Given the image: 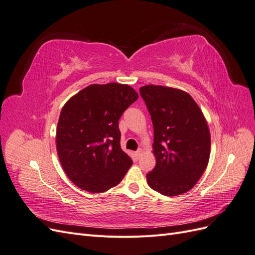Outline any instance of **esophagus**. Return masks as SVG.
<instances>
[{"label": "esophagus", "instance_id": "1", "mask_svg": "<svg viewBox=\"0 0 255 255\" xmlns=\"http://www.w3.org/2000/svg\"><path fill=\"white\" fill-rule=\"evenodd\" d=\"M142 150L141 149H139V150H137L136 152H135V156L138 158V157H140V155H141V154H142Z\"/></svg>", "mask_w": 255, "mask_h": 255}]
</instances>
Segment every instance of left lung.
<instances>
[{
  "instance_id": "obj_1",
  "label": "left lung",
  "mask_w": 255,
  "mask_h": 255,
  "mask_svg": "<svg viewBox=\"0 0 255 255\" xmlns=\"http://www.w3.org/2000/svg\"><path fill=\"white\" fill-rule=\"evenodd\" d=\"M139 91L152 119L156 158L146 182L161 195H182L195 186L207 167L211 153L207 122L187 92L155 85Z\"/></svg>"
}]
</instances>
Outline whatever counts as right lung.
I'll use <instances>...</instances> for the list:
<instances>
[{"instance_id": "obj_1", "label": "right lung", "mask_w": 255, "mask_h": 255, "mask_svg": "<svg viewBox=\"0 0 255 255\" xmlns=\"http://www.w3.org/2000/svg\"><path fill=\"white\" fill-rule=\"evenodd\" d=\"M137 99L128 85L94 84L64 105L56 149L64 171L76 186L103 192L125 177L133 161L120 146L118 121Z\"/></svg>"}]
</instances>
